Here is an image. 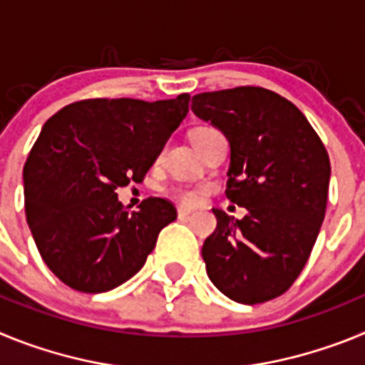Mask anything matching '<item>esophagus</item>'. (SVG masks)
<instances>
[{
  "instance_id": "34e87169",
  "label": "esophagus",
  "mask_w": 365,
  "mask_h": 365,
  "mask_svg": "<svg viewBox=\"0 0 365 365\" xmlns=\"http://www.w3.org/2000/svg\"><path fill=\"white\" fill-rule=\"evenodd\" d=\"M192 214H193L192 208H182V206H180L179 210H177V215H179V219H186V217H190Z\"/></svg>"
}]
</instances>
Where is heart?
<instances>
[{
    "instance_id": "heart-1",
    "label": "heart",
    "mask_w": 365,
    "mask_h": 365,
    "mask_svg": "<svg viewBox=\"0 0 365 365\" xmlns=\"http://www.w3.org/2000/svg\"><path fill=\"white\" fill-rule=\"evenodd\" d=\"M208 130H214V128H208V125H201V128H197V130H193L192 137H193V135L202 133V131H208ZM173 195H175V197L186 206H193L195 202L199 201V197H201L199 190L192 188V186H177V188H173Z\"/></svg>"
}]
</instances>
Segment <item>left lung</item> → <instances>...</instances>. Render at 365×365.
<instances>
[{
	"label": "left lung",
	"instance_id": "8db88e82",
	"mask_svg": "<svg viewBox=\"0 0 365 365\" xmlns=\"http://www.w3.org/2000/svg\"><path fill=\"white\" fill-rule=\"evenodd\" d=\"M192 111L230 144L227 197L243 219L214 208L217 227L202 245L206 274L237 303L269 302L291 289L325 217L331 163L302 111L263 87L201 93Z\"/></svg>",
	"mask_w": 365,
	"mask_h": 365
}]
</instances>
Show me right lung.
Returning a JSON list of instances; mask_svg holds the SVG:
<instances>
[{"label": "right lung", "instance_id": "right-lung-1", "mask_svg": "<svg viewBox=\"0 0 365 365\" xmlns=\"http://www.w3.org/2000/svg\"><path fill=\"white\" fill-rule=\"evenodd\" d=\"M188 102V93L157 102L89 98L45 122L24 168L25 215L60 282L98 294L143 269L177 210L168 199L148 197L130 214L117 188L143 182Z\"/></svg>", "mask_w": 365, "mask_h": 365}]
</instances>
